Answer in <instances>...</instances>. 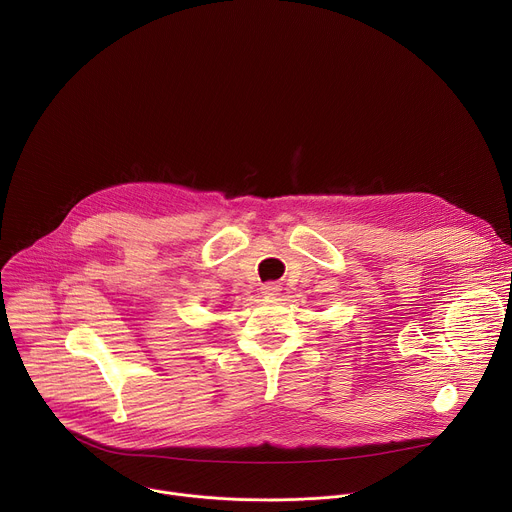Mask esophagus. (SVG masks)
I'll return each instance as SVG.
<instances>
[{
	"label": "esophagus",
	"instance_id": "obj_1",
	"mask_svg": "<svg viewBox=\"0 0 512 512\" xmlns=\"http://www.w3.org/2000/svg\"><path fill=\"white\" fill-rule=\"evenodd\" d=\"M279 291H281V285L275 283V281H269V283L261 285V296H265V298H275Z\"/></svg>",
	"mask_w": 512,
	"mask_h": 512
}]
</instances>
